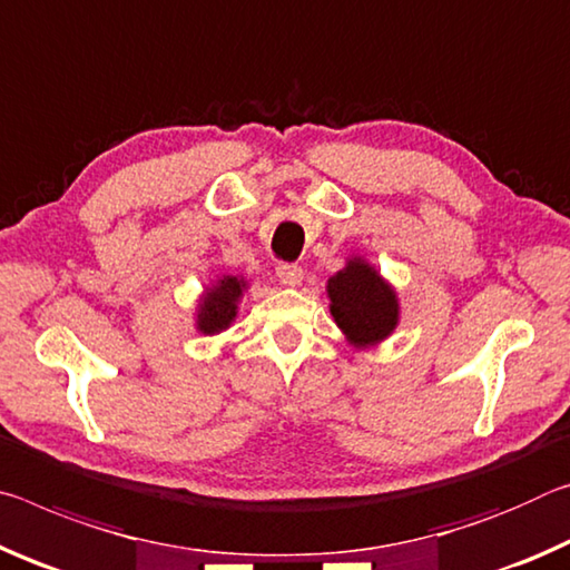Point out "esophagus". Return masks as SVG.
<instances>
[{"label": "esophagus", "mask_w": 570, "mask_h": 570, "mask_svg": "<svg viewBox=\"0 0 570 570\" xmlns=\"http://www.w3.org/2000/svg\"><path fill=\"white\" fill-rule=\"evenodd\" d=\"M277 277L285 287H295L303 283V267L293 265V263H283V265H277Z\"/></svg>", "instance_id": "esophagus-1"}]
</instances>
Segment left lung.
Wrapping results in <instances>:
<instances>
[{
  "label": "left lung",
  "mask_w": 570,
  "mask_h": 570,
  "mask_svg": "<svg viewBox=\"0 0 570 570\" xmlns=\"http://www.w3.org/2000/svg\"><path fill=\"white\" fill-rule=\"evenodd\" d=\"M331 315L356 348L376 346L394 333L399 301L391 287L366 259L351 257L346 267L328 279Z\"/></svg>",
  "instance_id": "left-lung-1"
}]
</instances>
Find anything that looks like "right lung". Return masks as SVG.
I'll return each instance as SVG.
<instances>
[{
	"label": "right lung",
	"mask_w": 570,
	"mask_h": 570,
	"mask_svg": "<svg viewBox=\"0 0 570 570\" xmlns=\"http://www.w3.org/2000/svg\"><path fill=\"white\" fill-rule=\"evenodd\" d=\"M245 291H247L245 277L222 275L217 283L207 287V293L199 297L197 331H202L204 335L227 331L232 321L237 318V303Z\"/></svg>",
	"instance_id": "right-lung-1"
}]
</instances>
